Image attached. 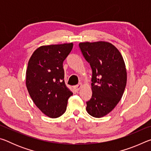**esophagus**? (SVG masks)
<instances>
[{
	"label": "esophagus",
	"mask_w": 151,
	"mask_h": 151,
	"mask_svg": "<svg viewBox=\"0 0 151 151\" xmlns=\"http://www.w3.org/2000/svg\"><path fill=\"white\" fill-rule=\"evenodd\" d=\"M82 86H83V85H82L81 83H80V84H78V85H76V86H74V89H75V91H76V92H78L79 90H80V89L82 88Z\"/></svg>",
	"instance_id": "34e87169"
}]
</instances>
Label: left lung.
<instances>
[{"mask_svg":"<svg viewBox=\"0 0 151 151\" xmlns=\"http://www.w3.org/2000/svg\"><path fill=\"white\" fill-rule=\"evenodd\" d=\"M79 47L93 70V94L86 102V111L101 118L111 112L122 98L127 85L126 66L120 51L111 42H80Z\"/></svg>","mask_w":151,"mask_h":151,"instance_id":"1","label":"left lung"}]
</instances>
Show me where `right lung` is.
I'll return each mask as SVG.
<instances>
[{
    "mask_svg": "<svg viewBox=\"0 0 151 151\" xmlns=\"http://www.w3.org/2000/svg\"><path fill=\"white\" fill-rule=\"evenodd\" d=\"M73 47V42L41 46L34 51L28 63V92L35 105L50 118L65 113L68 99L73 94L64 81L63 66Z\"/></svg>",
    "mask_w": 151,
    "mask_h": 151,
    "instance_id": "1",
    "label": "right lung"
}]
</instances>
